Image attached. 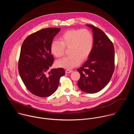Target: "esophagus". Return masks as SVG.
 <instances>
[{
    "instance_id": "esophagus-1",
    "label": "esophagus",
    "mask_w": 134,
    "mask_h": 134,
    "mask_svg": "<svg viewBox=\"0 0 134 134\" xmlns=\"http://www.w3.org/2000/svg\"><path fill=\"white\" fill-rule=\"evenodd\" d=\"M65 71H66V74H68V73H70V72H71L72 71V70H70V69H66Z\"/></svg>"
}]
</instances>
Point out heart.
Listing matches in <instances>:
<instances>
[{"label": "heart", "mask_w": 134, "mask_h": 134, "mask_svg": "<svg viewBox=\"0 0 134 134\" xmlns=\"http://www.w3.org/2000/svg\"><path fill=\"white\" fill-rule=\"evenodd\" d=\"M93 44L91 32L85 29L70 30L65 32L59 38V41H54L51 44V52L57 58L63 57L65 48H69V56L56 62L61 68L71 69L78 66L82 59L84 60L90 54Z\"/></svg>", "instance_id": "1"}]
</instances>
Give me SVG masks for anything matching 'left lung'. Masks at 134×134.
Listing matches in <instances>:
<instances>
[{
    "mask_svg": "<svg viewBox=\"0 0 134 134\" xmlns=\"http://www.w3.org/2000/svg\"><path fill=\"white\" fill-rule=\"evenodd\" d=\"M92 29L93 44L88 59L77 69L81 75L77 85L83 92L97 93L110 81L114 70V48L111 41L100 29L86 25Z\"/></svg>",
    "mask_w": 134,
    "mask_h": 134,
    "instance_id": "8db88e82",
    "label": "left lung"
}]
</instances>
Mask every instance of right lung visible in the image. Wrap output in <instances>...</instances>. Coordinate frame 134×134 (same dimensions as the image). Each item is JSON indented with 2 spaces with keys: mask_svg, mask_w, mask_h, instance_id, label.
Listing matches in <instances>:
<instances>
[{
  "mask_svg": "<svg viewBox=\"0 0 134 134\" xmlns=\"http://www.w3.org/2000/svg\"><path fill=\"white\" fill-rule=\"evenodd\" d=\"M60 28H46L28 36L21 49L18 69L27 89L41 98L50 96L57 90L62 76V68L51 69L54 57L51 54V44Z\"/></svg>",
  "mask_w": 134,
  "mask_h": 134,
  "instance_id": "obj_1",
  "label": "right lung"
}]
</instances>
